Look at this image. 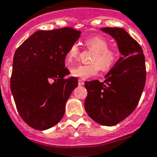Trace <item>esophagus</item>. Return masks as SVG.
<instances>
[{
  "label": "esophagus",
  "instance_id": "34e87169",
  "mask_svg": "<svg viewBox=\"0 0 157 157\" xmlns=\"http://www.w3.org/2000/svg\"><path fill=\"white\" fill-rule=\"evenodd\" d=\"M78 84L80 85V86H81V85H84V82L82 80H80H80H78Z\"/></svg>",
  "mask_w": 157,
  "mask_h": 157
}]
</instances>
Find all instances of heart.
<instances>
[{
  "label": "heart",
  "mask_w": 157,
  "mask_h": 157,
  "mask_svg": "<svg viewBox=\"0 0 157 157\" xmlns=\"http://www.w3.org/2000/svg\"><path fill=\"white\" fill-rule=\"evenodd\" d=\"M88 49L94 51L89 65H75L71 69V75L78 78L85 79L95 76L99 69L107 72L115 65L118 58V54L115 49L108 48L109 42L99 35L87 38L84 42ZM80 54V48L77 43L70 46L66 52L65 58L69 63L77 59Z\"/></svg>",
  "instance_id": "1"
}]
</instances>
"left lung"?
<instances>
[{"label":"left lung","instance_id":"1","mask_svg":"<svg viewBox=\"0 0 157 157\" xmlns=\"http://www.w3.org/2000/svg\"><path fill=\"white\" fill-rule=\"evenodd\" d=\"M101 30L115 39L122 56L104 82L84 83L88 91L84 108L95 122L112 126L127 118L138 104L145 84V61L141 46L123 28Z\"/></svg>","mask_w":157,"mask_h":157}]
</instances>
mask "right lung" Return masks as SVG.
<instances>
[{
  "label": "right lung",
  "instance_id": "1",
  "mask_svg": "<svg viewBox=\"0 0 157 157\" xmlns=\"http://www.w3.org/2000/svg\"><path fill=\"white\" fill-rule=\"evenodd\" d=\"M81 31L71 28L38 31L16 50L10 88L20 117L38 130L50 129L65 114V103L78 85L65 79L66 52Z\"/></svg>",
  "mask_w": 157,
  "mask_h": 157
}]
</instances>
